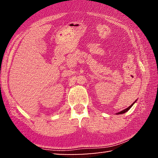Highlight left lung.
Segmentation results:
<instances>
[{
    "label": "left lung",
    "mask_w": 158,
    "mask_h": 158,
    "mask_svg": "<svg viewBox=\"0 0 158 158\" xmlns=\"http://www.w3.org/2000/svg\"><path fill=\"white\" fill-rule=\"evenodd\" d=\"M135 102H136V101ZM135 102H134L133 104H132V105H131V106H129V107H128V108H127V109H124V110L123 111H120V112H118V113H116V114H125V112H127L128 110H129V109L131 108V106H132L133 105H134V104H135Z\"/></svg>",
    "instance_id": "left-lung-1"
}]
</instances>
